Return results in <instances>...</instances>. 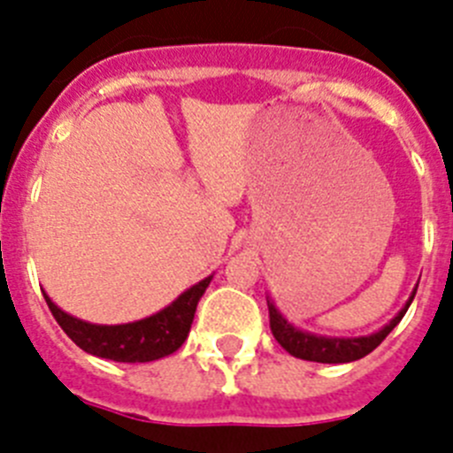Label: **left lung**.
I'll return each mask as SVG.
<instances>
[{
  "mask_svg": "<svg viewBox=\"0 0 453 453\" xmlns=\"http://www.w3.org/2000/svg\"><path fill=\"white\" fill-rule=\"evenodd\" d=\"M418 290V288H415ZM415 290L411 292L408 302L403 303V308L399 311L386 326H381L379 331L370 335H358V338H338V335H319L311 334V331H303L299 326H295L292 322H288L286 315L279 311V306L274 303V299L267 295V308H270V329L274 334L276 342L283 347L290 356L295 358H302V361H313V363H351L358 361L363 356H367L370 351H374L376 347L381 345L386 335L390 334L402 318L406 315L408 306L413 302Z\"/></svg>",
  "mask_w": 453,
  "mask_h": 453,
  "instance_id": "obj_1",
  "label": "left lung"
}]
</instances>
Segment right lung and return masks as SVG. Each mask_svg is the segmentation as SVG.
Here are the masks:
<instances>
[{"instance_id": "add662e5", "label": "right lung", "mask_w": 453, "mask_h": 453, "mask_svg": "<svg viewBox=\"0 0 453 453\" xmlns=\"http://www.w3.org/2000/svg\"><path fill=\"white\" fill-rule=\"evenodd\" d=\"M213 274L183 290L172 303L150 318L127 324H92L65 313L47 292L45 302L72 342L97 358L115 363H150L174 354L186 342L195 311Z\"/></svg>"}]
</instances>
